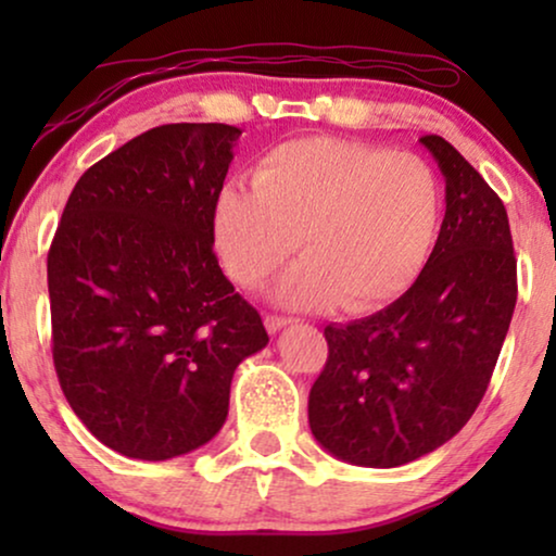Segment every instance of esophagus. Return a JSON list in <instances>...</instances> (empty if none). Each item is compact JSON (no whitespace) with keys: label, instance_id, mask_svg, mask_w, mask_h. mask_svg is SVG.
Wrapping results in <instances>:
<instances>
[{"label":"esophagus","instance_id":"34e87169","mask_svg":"<svg viewBox=\"0 0 556 556\" xmlns=\"http://www.w3.org/2000/svg\"><path fill=\"white\" fill-rule=\"evenodd\" d=\"M293 324V318H286V316H265V329L270 333H278L283 326Z\"/></svg>","mask_w":556,"mask_h":556}]
</instances>
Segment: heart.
Wrapping results in <instances>:
<instances>
[{
    "mask_svg": "<svg viewBox=\"0 0 556 556\" xmlns=\"http://www.w3.org/2000/svg\"><path fill=\"white\" fill-rule=\"evenodd\" d=\"M443 187L413 151L314 136L280 143L227 185L212 210L219 261L257 288L295 245L303 257L273 299L291 308L339 301L352 314L382 308L420 276L435 242Z\"/></svg>",
    "mask_w": 556,
    "mask_h": 556,
    "instance_id": "1",
    "label": "heart"
}]
</instances>
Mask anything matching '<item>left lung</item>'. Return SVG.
I'll use <instances>...</instances> for the list:
<instances>
[{
	"mask_svg": "<svg viewBox=\"0 0 556 556\" xmlns=\"http://www.w3.org/2000/svg\"><path fill=\"white\" fill-rule=\"evenodd\" d=\"M420 143L445 177L435 248L390 306L326 326L308 394L314 438L354 466L397 468L447 443L489 390L516 306L504 202L443 136Z\"/></svg>",
	"mask_w": 556,
	"mask_h": 556,
	"instance_id": "1",
	"label": "left lung"
}]
</instances>
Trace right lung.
Wrapping results in <instances>:
<instances>
[{
	"mask_svg": "<svg viewBox=\"0 0 556 556\" xmlns=\"http://www.w3.org/2000/svg\"><path fill=\"white\" fill-rule=\"evenodd\" d=\"M240 128L166 124L90 166L48 253L52 362L80 422L169 460L225 425L238 364L268 344L212 245Z\"/></svg>",
	"mask_w": 556,
	"mask_h": 556,
	"instance_id": "obj_1",
	"label": "right lung"
}]
</instances>
